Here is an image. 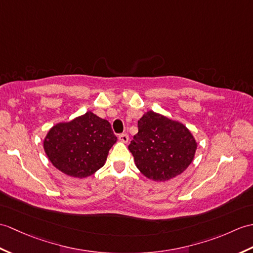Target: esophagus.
I'll return each instance as SVG.
<instances>
[{"label":"esophagus","instance_id":"esophagus-1","mask_svg":"<svg viewBox=\"0 0 253 253\" xmlns=\"http://www.w3.org/2000/svg\"><path fill=\"white\" fill-rule=\"evenodd\" d=\"M119 139H120V141H122V142L127 143L128 140H129V137H128L127 133H121L119 136Z\"/></svg>","mask_w":253,"mask_h":253}]
</instances>
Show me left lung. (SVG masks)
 Instances as JSON below:
<instances>
[{"label": "left lung", "instance_id": "1", "mask_svg": "<svg viewBox=\"0 0 253 253\" xmlns=\"http://www.w3.org/2000/svg\"><path fill=\"white\" fill-rule=\"evenodd\" d=\"M196 148L195 139L183 124L153 111L138 121V133L128 145L137 168L154 181L170 180L183 172Z\"/></svg>", "mask_w": 253, "mask_h": 253}]
</instances>
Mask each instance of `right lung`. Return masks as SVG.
<instances>
[{"label":"right lung","instance_id":"add662e5","mask_svg":"<svg viewBox=\"0 0 253 253\" xmlns=\"http://www.w3.org/2000/svg\"><path fill=\"white\" fill-rule=\"evenodd\" d=\"M116 140L107 120L87 112L52 127L44 140V150L60 171L74 178H86L104 165Z\"/></svg>","mask_w":253,"mask_h":253}]
</instances>
